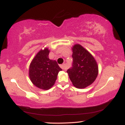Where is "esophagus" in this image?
<instances>
[{
    "label": "esophagus",
    "mask_w": 125,
    "mask_h": 125,
    "mask_svg": "<svg viewBox=\"0 0 125 125\" xmlns=\"http://www.w3.org/2000/svg\"><path fill=\"white\" fill-rule=\"evenodd\" d=\"M61 67L62 69L63 70H66V64H61Z\"/></svg>",
    "instance_id": "obj_1"
}]
</instances>
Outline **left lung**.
Wrapping results in <instances>:
<instances>
[{"mask_svg": "<svg viewBox=\"0 0 125 125\" xmlns=\"http://www.w3.org/2000/svg\"><path fill=\"white\" fill-rule=\"evenodd\" d=\"M72 67L67 73L72 84L77 88H84L95 81L98 74V66L93 56L81 44L72 48Z\"/></svg>", "mask_w": 125, "mask_h": 125, "instance_id": "obj_1", "label": "left lung"}]
</instances>
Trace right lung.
Segmentation results:
<instances>
[{"mask_svg":"<svg viewBox=\"0 0 125 125\" xmlns=\"http://www.w3.org/2000/svg\"><path fill=\"white\" fill-rule=\"evenodd\" d=\"M49 50H41L31 61L29 67V77L34 85L43 90L53 86L59 72L62 71L56 61L49 58Z\"/></svg>","mask_w":125,"mask_h":125,"instance_id":"add662e5","label":"right lung"}]
</instances>
